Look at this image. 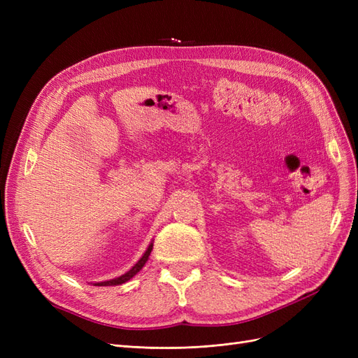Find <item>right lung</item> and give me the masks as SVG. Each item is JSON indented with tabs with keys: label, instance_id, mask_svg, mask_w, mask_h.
<instances>
[{
	"label": "right lung",
	"instance_id": "1",
	"mask_svg": "<svg viewBox=\"0 0 358 358\" xmlns=\"http://www.w3.org/2000/svg\"><path fill=\"white\" fill-rule=\"evenodd\" d=\"M152 246H154V243H150V245L148 246V249H146V252L143 254V257L140 258L138 262H137L131 268H129L125 275L119 276V278H115V279H110V280H104V282H96L95 285H99V287H109V285H121V284L127 282V280L131 279L136 273H138L140 270H142V267H143L145 263L148 262V258H149V255H150V251H152Z\"/></svg>",
	"mask_w": 358,
	"mask_h": 358
}]
</instances>
